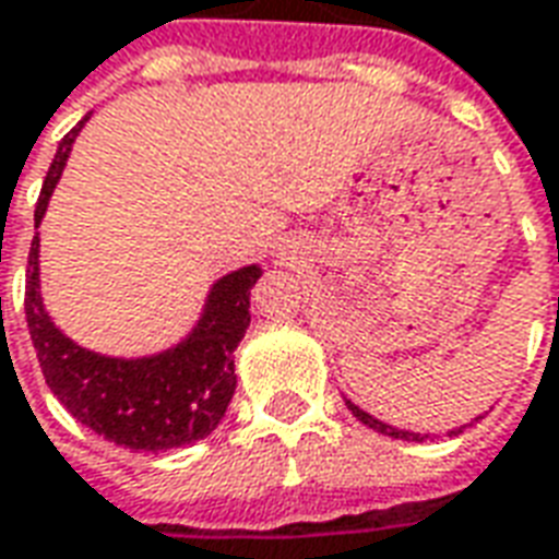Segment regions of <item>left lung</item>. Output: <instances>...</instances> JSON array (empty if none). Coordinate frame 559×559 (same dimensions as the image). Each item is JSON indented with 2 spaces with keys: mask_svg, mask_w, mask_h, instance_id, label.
<instances>
[{
  "mask_svg": "<svg viewBox=\"0 0 559 559\" xmlns=\"http://www.w3.org/2000/svg\"><path fill=\"white\" fill-rule=\"evenodd\" d=\"M345 405H348V411H352L354 417L360 419V423H366V426H369V429L381 431V435H386V438H399V441H426V438H429V435H417V431H402V429H393V426H386V423H381V419H374L372 414H366L364 408H357V405H354V402H345ZM476 419H479V417H476ZM467 426H471V423H467ZM467 426H462V429L450 431V435H462V431L467 429Z\"/></svg>",
  "mask_w": 559,
  "mask_h": 559,
  "instance_id": "obj_1",
  "label": "left lung"
}]
</instances>
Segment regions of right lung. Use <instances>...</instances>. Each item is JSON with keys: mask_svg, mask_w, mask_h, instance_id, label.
Instances as JSON below:
<instances>
[{"mask_svg": "<svg viewBox=\"0 0 559 559\" xmlns=\"http://www.w3.org/2000/svg\"><path fill=\"white\" fill-rule=\"evenodd\" d=\"M85 121L88 116L59 142L35 205V226ZM259 276L262 267L250 264L217 280L193 333L169 352L118 360L85 352L44 312L35 231L26 264V321L47 386L71 417L133 452H163L202 441L217 429L235 396V348L250 328V288Z\"/></svg>", "mask_w": 559, "mask_h": 559, "instance_id": "1", "label": "right lung"}]
</instances>
